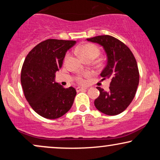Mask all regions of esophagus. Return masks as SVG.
<instances>
[{"label": "esophagus", "mask_w": 160, "mask_h": 160, "mask_svg": "<svg viewBox=\"0 0 160 160\" xmlns=\"http://www.w3.org/2000/svg\"><path fill=\"white\" fill-rule=\"evenodd\" d=\"M87 89V88H86V87H80V86H78V87L76 88L77 91H78V92L85 90V89Z\"/></svg>", "instance_id": "esophagus-1"}]
</instances>
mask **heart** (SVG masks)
<instances>
[{
    "instance_id": "1",
    "label": "heart",
    "mask_w": 160,
    "mask_h": 160,
    "mask_svg": "<svg viewBox=\"0 0 160 160\" xmlns=\"http://www.w3.org/2000/svg\"><path fill=\"white\" fill-rule=\"evenodd\" d=\"M78 52L80 56H81L82 59H85V58H96L98 56L99 53H100V50H99L98 47L97 46L94 44H92V43H86L81 46L78 49ZM68 56L66 57V59H67ZM78 80L80 82H82V78H79Z\"/></svg>"
}]
</instances>
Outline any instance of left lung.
I'll list each match as a JSON object with an SVG mask.
<instances>
[{"label":"left lung","instance_id":"1","mask_svg":"<svg viewBox=\"0 0 160 160\" xmlns=\"http://www.w3.org/2000/svg\"><path fill=\"white\" fill-rule=\"evenodd\" d=\"M103 47L107 55V65L101 73L102 80L109 79V90L97 87L100 95L95 100V108L106 115L122 113L132 102L139 83L137 62L126 45L110 35L87 38Z\"/></svg>","mask_w":160,"mask_h":160}]
</instances>
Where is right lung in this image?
<instances>
[{
    "label": "right lung",
    "instance_id": "add662e5",
    "mask_svg": "<svg viewBox=\"0 0 160 160\" xmlns=\"http://www.w3.org/2000/svg\"><path fill=\"white\" fill-rule=\"evenodd\" d=\"M75 40H46L27 55L21 71L24 95L32 109L47 119H57L72 107L76 89L64 88L56 82L65 54Z\"/></svg>",
    "mask_w": 160,
    "mask_h": 160
}]
</instances>
